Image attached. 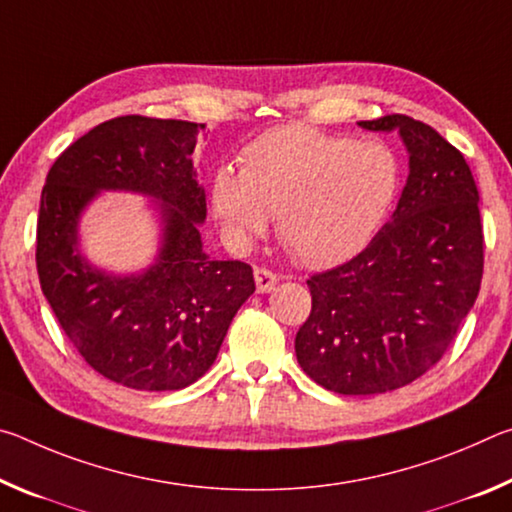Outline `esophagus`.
<instances>
[{
  "instance_id": "esophagus-1",
  "label": "esophagus",
  "mask_w": 512,
  "mask_h": 512,
  "mask_svg": "<svg viewBox=\"0 0 512 512\" xmlns=\"http://www.w3.org/2000/svg\"><path fill=\"white\" fill-rule=\"evenodd\" d=\"M255 284H257L259 293H268L277 284V275L273 271H268V268H264V266H257L255 268Z\"/></svg>"
}]
</instances>
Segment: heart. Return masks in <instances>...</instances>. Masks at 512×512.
I'll list each match as a JSON object with an SVG mask.
<instances>
[{
  "instance_id": "1",
  "label": "heart",
  "mask_w": 512,
  "mask_h": 512,
  "mask_svg": "<svg viewBox=\"0 0 512 512\" xmlns=\"http://www.w3.org/2000/svg\"><path fill=\"white\" fill-rule=\"evenodd\" d=\"M241 169L214 173L210 201L235 246H248L277 214V235L302 264H341L368 244L400 194L402 167L384 142L289 124L257 135Z\"/></svg>"
}]
</instances>
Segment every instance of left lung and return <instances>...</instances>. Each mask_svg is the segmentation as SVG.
<instances>
[{
    "label": "left lung",
    "mask_w": 512,
    "mask_h": 512,
    "mask_svg": "<svg viewBox=\"0 0 512 512\" xmlns=\"http://www.w3.org/2000/svg\"><path fill=\"white\" fill-rule=\"evenodd\" d=\"M359 126L400 133L409 178L375 239L307 280L311 314L296 334V357L339 395L395 391L436 366L483 277L479 189L463 153L406 115Z\"/></svg>",
    "instance_id": "left-lung-1"
}]
</instances>
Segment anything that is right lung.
I'll return each mask as SVG.
<instances>
[{"label":"right lung","mask_w":512,"mask_h":512,"mask_svg":"<svg viewBox=\"0 0 512 512\" xmlns=\"http://www.w3.org/2000/svg\"><path fill=\"white\" fill-rule=\"evenodd\" d=\"M205 124L115 117L58 155L42 187L36 264L40 287L88 366L135 391H180L219 354L237 309L255 291L246 262L205 255L198 223L196 135ZM161 201L163 246L140 276H110L78 250V221L99 191Z\"/></svg>","instance_id":"add662e5"}]
</instances>
